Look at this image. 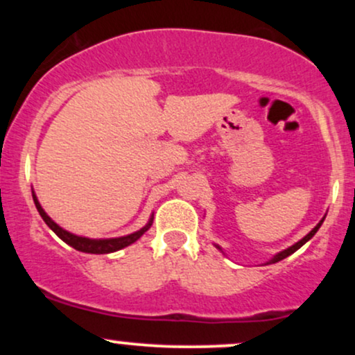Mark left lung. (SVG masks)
<instances>
[{
  "label": "left lung",
  "instance_id": "obj_1",
  "mask_svg": "<svg viewBox=\"0 0 355 355\" xmlns=\"http://www.w3.org/2000/svg\"><path fill=\"white\" fill-rule=\"evenodd\" d=\"M324 218H325V217H322V220H320V222H319V223H317V225H315V227H313V229H312L311 232H309V234H307V235H305V237H304V239H300V240H299V242H297V243H294V245H291V247H288V248H285V250H282V252H279V254H275L274 257H272V259H270V260H268V262H266V263H267V266H268V263H275V262H280V260H284V259H285V257L292 255V254H294V252H297V250H299V248H300V247H302V245H304V243H307V242H309V240H311V239L313 237V235H315V234H317V230H319V229H320V225H322V222H324ZM214 245H215V247H217L220 252H223V250H222V247H220V245H217V243H214Z\"/></svg>",
  "mask_w": 355,
  "mask_h": 355
}]
</instances>
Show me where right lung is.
Wrapping results in <instances>:
<instances>
[{"label": "right lung", "mask_w": 355, "mask_h": 355, "mask_svg": "<svg viewBox=\"0 0 355 355\" xmlns=\"http://www.w3.org/2000/svg\"><path fill=\"white\" fill-rule=\"evenodd\" d=\"M33 200H35L36 210L40 211V215H42L44 223H46V225L50 227V229L55 232V234L58 235L64 243H68L70 247L76 248L78 252H85V254H112V252L121 250V248L135 243L153 223V215H152L148 222H146V225L141 227L140 230L133 232V234L123 235V237H115V239H88V237H81V235H75L71 234V232L61 229L58 223H56L55 220H51L50 215H48L46 211L43 210V207L40 205L38 197L35 195V191H33Z\"/></svg>", "instance_id": "add662e5"}]
</instances>
